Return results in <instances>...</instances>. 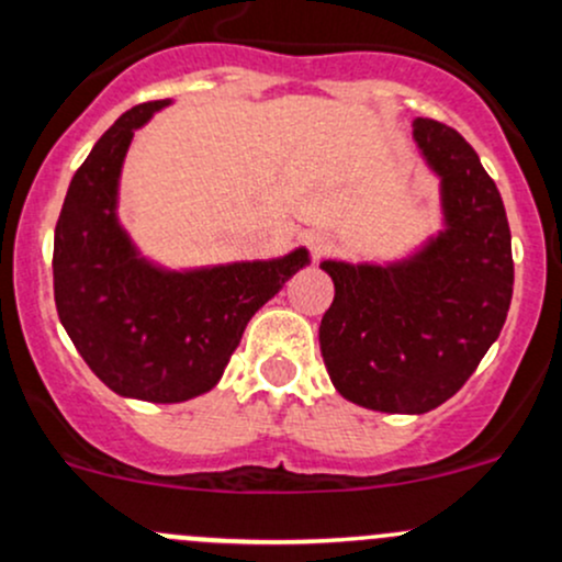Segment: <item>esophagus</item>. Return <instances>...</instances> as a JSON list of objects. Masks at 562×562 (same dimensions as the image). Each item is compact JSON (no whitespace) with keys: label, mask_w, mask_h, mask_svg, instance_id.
Returning <instances> with one entry per match:
<instances>
[{"label":"esophagus","mask_w":562,"mask_h":562,"mask_svg":"<svg viewBox=\"0 0 562 562\" xmlns=\"http://www.w3.org/2000/svg\"><path fill=\"white\" fill-rule=\"evenodd\" d=\"M304 239H307V247H310V252H313V255L326 252L328 245H331V241H328V236L323 234V231H310V234L304 236Z\"/></svg>","instance_id":"1"}]
</instances>
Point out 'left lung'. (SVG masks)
Wrapping results in <instances>:
<instances>
[{"label": "left lung", "mask_w": 562, "mask_h": 562, "mask_svg": "<svg viewBox=\"0 0 562 562\" xmlns=\"http://www.w3.org/2000/svg\"><path fill=\"white\" fill-rule=\"evenodd\" d=\"M440 176L446 231L389 266L323 260L334 302L321 353L345 400L381 413H427L464 386L506 323L512 231L473 146L435 119L413 122Z\"/></svg>", "instance_id": "obj_1"}]
</instances>
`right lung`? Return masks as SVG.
<instances>
[{
  "mask_svg": "<svg viewBox=\"0 0 562 562\" xmlns=\"http://www.w3.org/2000/svg\"><path fill=\"white\" fill-rule=\"evenodd\" d=\"M168 100L130 108L72 176L54 234V302L89 370L144 402H184L217 386L249 317L302 266L277 260L166 271L140 258L116 220L119 173L135 130Z\"/></svg>",
  "mask_w": 562,
  "mask_h": 562,
  "instance_id": "right-lung-1",
  "label": "right lung"
}]
</instances>
